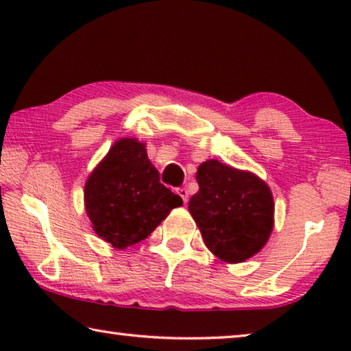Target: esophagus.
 Here are the masks:
<instances>
[{
    "label": "esophagus",
    "instance_id": "1",
    "mask_svg": "<svg viewBox=\"0 0 351 351\" xmlns=\"http://www.w3.org/2000/svg\"><path fill=\"white\" fill-rule=\"evenodd\" d=\"M178 195H180V197L182 198L184 203H187V201H189V192H187V189H184V187L178 189Z\"/></svg>",
    "mask_w": 351,
    "mask_h": 351
}]
</instances>
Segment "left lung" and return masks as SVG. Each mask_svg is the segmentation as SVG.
<instances>
[{"label":"left lung","mask_w":351,"mask_h":351,"mask_svg":"<svg viewBox=\"0 0 351 351\" xmlns=\"http://www.w3.org/2000/svg\"><path fill=\"white\" fill-rule=\"evenodd\" d=\"M199 190L189 201L207 249L224 263H243L268 243L274 198L268 184L249 170L207 159L197 171Z\"/></svg>","instance_id":"8db88e82"}]
</instances>
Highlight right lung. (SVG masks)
Returning a JSON list of instances; mask_svg holds the SVG:
<instances>
[{"label":"right lung","instance_id":"right-lung-1","mask_svg":"<svg viewBox=\"0 0 351 351\" xmlns=\"http://www.w3.org/2000/svg\"><path fill=\"white\" fill-rule=\"evenodd\" d=\"M147 144L119 138L86 178L83 201L93 230L116 249L145 240L181 197L159 182Z\"/></svg>","mask_w":351,"mask_h":351}]
</instances>
